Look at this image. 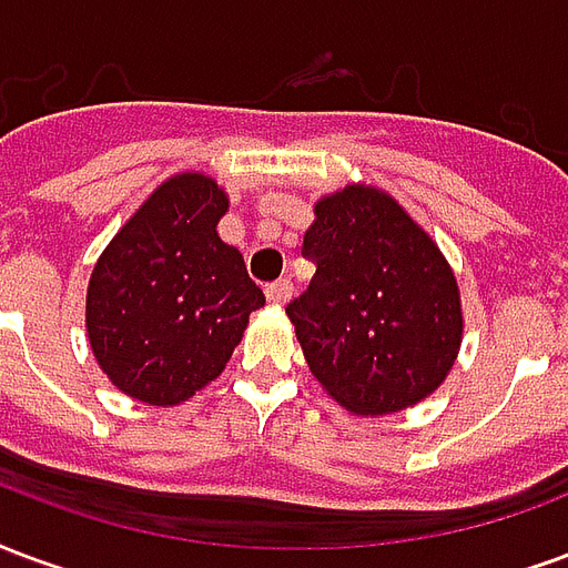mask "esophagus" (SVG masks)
Segmentation results:
<instances>
[{
	"instance_id": "1",
	"label": "esophagus",
	"mask_w": 568,
	"mask_h": 568,
	"mask_svg": "<svg viewBox=\"0 0 568 568\" xmlns=\"http://www.w3.org/2000/svg\"><path fill=\"white\" fill-rule=\"evenodd\" d=\"M290 293H293V284H290L287 278H281V281H272L266 287V296L272 305H284V302L290 300Z\"/></svg>"
}]
</instances>
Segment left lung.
I'll use <instances>...</instances> for the list:
<instances>
[{"mask_svg": "<svg viewBox=\"0 0 568 568\" xmlns=\"http://www.w3.org/2000/svg\"><path fill=\"white\" fill-rule=\"evenodd\" d=\"M317 263L287 305L308 369L354 415H393L442 387L463 342L454 268L384 190L347 184L314 202L302 242Z\"/></svg>", "mask_w": 568, "mask_h": 568, "instance_id": "left-lung-1", "label": "left lung"}]
</instances>
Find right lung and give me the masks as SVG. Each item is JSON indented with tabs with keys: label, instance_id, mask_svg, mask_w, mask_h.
I'll return each mask as SVG.
<instances>
[{
	"label": "right lung",
	"instance_id": "obj_1",
	"mask_svg": "<svg viewBox=\"0 0 568 568\" xmlns=\"http://www.w3.org/2000/svg\"><path fill=\"white\" fill-rule=\"evenodd\" d=\"M230 196L214 178L163 181L99 254L87 284V338L120 393L178 405L217 378L266 305L242 254L217 233Z\"/></svg>",
	"mask_w": 568,
	"mask_h": 568
}]
</instances>
